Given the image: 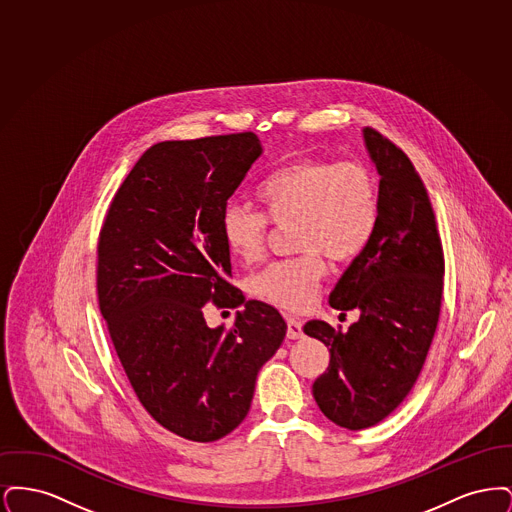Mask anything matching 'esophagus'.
I'll list each match as a JSON object with an SVG mask.
<instances>
[{"label":"esophagus","instance_id":"obj_1","mask_svg":"<svg viewBox=\"0 0 512 512\" xmlns=\"http://www.w3.org/2000/svg\"><path fill=\"white\" fill-rule=\"evenodd\" d=\"M288 340H301L303 338V328L299 318L288 317V332H286Z\"/></svg>","mask_w":512,"mask_h":512}]
</instances>
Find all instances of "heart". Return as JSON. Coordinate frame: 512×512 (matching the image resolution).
Wrapping results in <instances>:
<instances>
[{
  "instance_id": "obj_1",
  "label": "heart",
  "mask_w": 512,
  "mask_h": 512,
  "mask_svg": "<svg viewBox=\"0 0 512 512\" xmlns=\"http://www.w3.org/2000/svg\"><path fill=\"white\" fill-rule=\"evenodd\" d=\"M263 212L228 205L220 219L228 251L244 263L263 257L272 224L293 222L299 257L272 263L249 280L257 299L286 311L311 305L326 274L322 255L334 263L359 257L374 238L380 203L374 174L357 161L297 159L270 172L257 190Z\"/></svg>"
}]
</instances>
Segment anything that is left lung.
<instances>
[{"mask_svg": "<svg viewBox=\"0 0 512 512\" xmlns=\"http://www.w3.org/2000/svg\"><path fill=\"white\" fill-rule=\"evenodd\" d=\"M365 147L380 176V219L372 242L341 274L330 305L359 311L347 332L309 320L330 365L313 384L322 414L347 430H365L409 395L438 326L443 249L428 192L409 157L372 128Z\"/></svg>", "mask_w": 512, "mask_h": 512, "instance_id": "obj_1", "label": "left lung"}]
</instances>
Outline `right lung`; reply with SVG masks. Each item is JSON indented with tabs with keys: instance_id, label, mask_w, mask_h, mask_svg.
I'll list each match as a JSON object with an SVG mask.
<instances>
[{
	"instance_id": "right-lung-1",
	"label": "right lung",
	"mask_w": 512,
	"mask_h": 512,
	"mask_svg": "<svg viewBox=\"0 0 512 512\" xmlns=\"http://www.w3.org/2000/svg\"><path fill=\"white\" fill-rule=\"evenodd\" d=\"M261 153L253 132L155 144L99 234V311L140 403L180 438L207 443L236 430L286 336L274 307L245 301L226 280L220 219ZM207 300L245 305L234 329L206 326Z\"/></svg>"
}]
</instances>
